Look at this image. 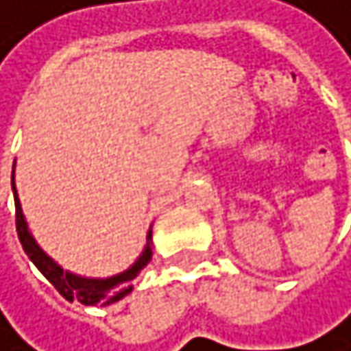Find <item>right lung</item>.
Masks as SVG:
<instances>
[{"label": "right lung", "instance_id": "add662e5", "mask_svg": "<svg viewBox=\"0 0 351 351\" xmlns=\"http://www.w3.org/2000/svg\"><path fill=\"white\" fill-rule=\"evenodd\" d=\"M12 191H14V204H16V234H19V240L23 244V250L27 252V257L35 263V267L46 276V280L66 301L77 299L84 305H109V303H115L122 297H126L132 291V280L152 259V232H149V236H147V248L141 254V259L130 269H126L124 274L107 278V280L80 278V276L62 271V267L56 265L48 254L37 246V242L33 240V236L27 229V223H25V217L21 210V202H19V195L14 189V181H12Z\"/></svg>", "mask_w": 351, "mask_h": 351}]
</instances>
